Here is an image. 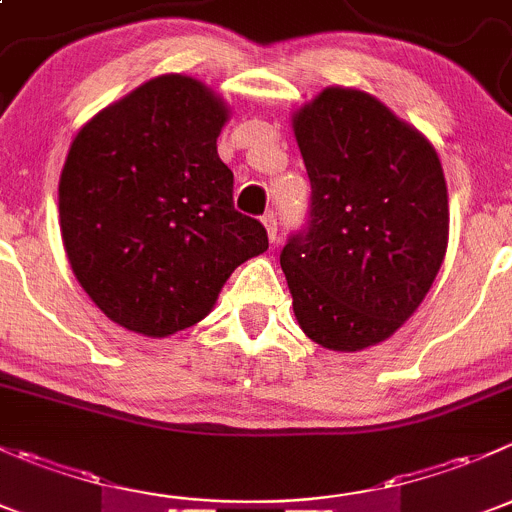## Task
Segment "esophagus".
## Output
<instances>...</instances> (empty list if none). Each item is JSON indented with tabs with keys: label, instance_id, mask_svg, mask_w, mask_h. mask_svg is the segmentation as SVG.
Wrapping results in <instances>:
<instances>
[{
	"label": "esophagus",
	"instance_id": "34e87169",
	"mask_svg": "<svg viewBox=\"0 0 512 512\" xmlns=\"http://www.w3.org/2000/svg\"><path fill=\"white\" fill-rule=\"evenodd\" d=\"M262 225H265L267 235H270V242H277V215L265 213L262 215Z\"/></svg>",
	"mask_w": 512,
	"mask_h": 512
}]
</instances>
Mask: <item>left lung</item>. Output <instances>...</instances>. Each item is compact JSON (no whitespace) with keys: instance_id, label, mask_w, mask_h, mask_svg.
Masks as SVG:
<instances>
[{"instance_id":"1","label":"left lung","mask_w":512,"mask_h":512,"mask_svg":"<svg viewBox=\"0 0 512 512\" xmlns=\"http://www.w3.org/2000/svg\"><path fill=\"white\" fill-rule=\"evenodd\" d=\"M309 210L280 252L312 342L359 352L423 302L448 245V193L431 143L374 96L324 89L294 116Z\"/></svg>"}]
</instances>
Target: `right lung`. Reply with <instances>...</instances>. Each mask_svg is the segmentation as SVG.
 I'll list each match as a JSON object with an SVG mask.
<instances>
[{"label": "right lung", "instance_id": "obj_1", "mask_svg": "<svg viewBox=\"0 0 512 512\" xmlns=\"http://www.w3.org/2000/svg\"><path fill=\"white\" fill-rule=\"evenodd\" d=\"M227 108L188 76L146 81L74 138L59 180L61 237L76 280L121 327L168 337L213 309L237 265L267 250L235 210L218 156Z\"/></svg>", "mask_w": 512, "mask_h": 512}]
</instances>
